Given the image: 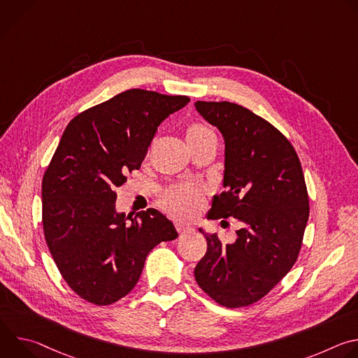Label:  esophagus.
<instances>
[{
    "mask_svg": "<svg viewBox=\"0 0 358 358\" xmlns=\"http://www.w3.org/2000/svg\"><path fill=\"white\" fill-rule=\"evenodd\" d=\"M176 228H177V232L180 235H184V234H188V232L192 231V227L189 224H187V222H182V221H178L176 224Z\"/></svg>",
    "mask_w": 358,
    "mask_h": 358,
    "instance_id": "obj_1",
    "label": "esophagus"
}]
</instances>
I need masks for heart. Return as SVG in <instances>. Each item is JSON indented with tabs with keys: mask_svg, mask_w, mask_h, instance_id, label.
Listing matches in <instances>:
<instances>
[{
	"mask_svg": "<svg viewBox=\"0 0 358 358\" xmlns=\"http://www.w3.org/2000/svg\"><path fill=\"white\" fill-rule=\"evenodd\" d=\"M188 145H195L208 140H215L213 129L202 122H191L185 129ZM163 206L176 215L189 217L196 214L202 207V192L195 187H174L167 189L163 198Z\"/></svg>",
	"mask_w": 358,
	"mask_h": 358,
	"instance_id": "1",
	"label": "heart"
}]
</instances>
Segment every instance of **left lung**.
<instances>
[{"label": "left lung", "mask_w": 358, "mask_h": 358, "mask_svg": "<svg viewBox=\"0 0 358 358\" xmlns=\"http://www.w3.org/2000/svg\"><path fill=\"white\" fill-rule=\"evenodd\" d=\"M225 141L224 192L208 218H236V241L199 232L207 253L194 269L198 286L225 308L266 296L292 269L309 220V195L290 141L269 122L231 101H195Z\"/></svg>", "instance_id": "obj_1"}]
</instances>
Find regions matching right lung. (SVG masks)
Here are the masks:
<instances>
[{"label":"right lung","instance_id":"obj_1","mask_svg":"<svg viewBox=\"0 0 358 358\" xmlns=\"http://www.w3.org/2000/svg\"><path fill=\"white\" fill-rule=\"evenodd\" d=\"M189 101L130 89L66 126L42 180V225L50 255L69 287L108 306L138 282L150 250L178 236L160 211H116V188L138 170L157 127Z\"/></svg>","mask_w":358,"mask_h":358}]
</instances>
